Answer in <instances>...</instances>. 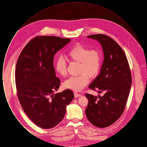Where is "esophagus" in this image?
I'll return each mask as SVG.
<instances>
[{"label":"esophagus","mask_w":147,"mask_h":147,"mask_svg":"<svg viewBox=\"0 0 147 147\" xmlns=\"http://www.w3.org/2000/svg\"><path fill=\"white\" fill-rule=\"evenodd\" d=\"M74 96H75V97H80V96H82L81 94H78L77 92H74Z\"/></svg>","instance_id":"34e87169"}]
</instances>
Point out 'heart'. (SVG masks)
Wrapping results in <instances>:
<instances>
[{
	"label": "heart",
	"mask_w": 147,
	"mask_h": 147,
	"mask_svg": "<svg viewBox=\"0 0 147 147\" xmlns=\"http://www.w3.org/2000/svg\"><path fill=\"white\" fill-rule=\"evenodd\" d=\"M66 57L71 62L79 64L76 77H70L63 83V87L73 91L82 90L89 82V77L97 76L101 64V55L97 49H90L84 46L77 45L68 51ZM55 69L60 77L67 74V67L62 57H58L55 63Z\"/></svg>",
	"instance_id": "heart-1"
}]
</instances>
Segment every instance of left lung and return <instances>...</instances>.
Instances as JSON below:
<instances>
[{
  "label": "left lung",
  "instance_id": "left-lung-1",
  "mask_svg": "<svg viewBox=\"0 0 147 147\" xmlns=\"http://www.w3.org/2000/svg\"><path fill=\"white\" fill-rule=\"evenodd\" d=\"M88 37L100 42L104 54L100 74L89 88L104 95L97 97L85 94L89 101L85 114L94 126L105 128L115 123L124 111L132 76L126 55L117 42L102 34L89 35Z\"/></svg>",
  "mask_w": 147,
  "mask_h": 147
}]
</instances>
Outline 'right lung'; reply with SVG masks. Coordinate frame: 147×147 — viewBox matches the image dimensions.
I'll use <instances>...</instances> for the list:
<instances>
[{
	"label": "right lung",
	"instance_id": "right-lung-1",
	"mask_svg": "<svg viewBox=\"0 0 147 147\" xmlns=\"http://www.w3.org/2000/svg\"><path fill=\"white\" fill-rule=\"evenodd\" d=\"M70 41L53 36L31 40L21 51L15 69L18 98L24 111L36 125L49 129L57 126L74 98L70 89L53 94L61 83L56 77L53 58Z\"/></svg>",
	"mask_w": 147,
	"mask_h": 147
}]
</instances>
